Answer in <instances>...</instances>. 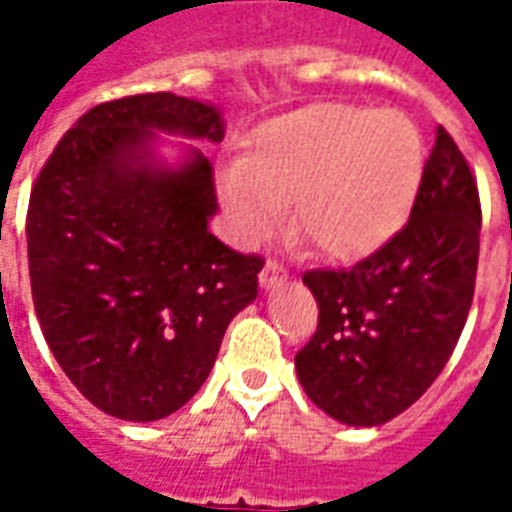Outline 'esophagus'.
Listing matches in <instances>:
<instances>
[{"label": "esophagus", "instance_id": "1", "mask_svg": "<svg viewBox=\"0 0 512 512\" xmlns=\"http://www.w3.org/2000/svg\"><path fill=\"white\" fill-rule=\"evenodd\" d=\"M282 279H285V266H282L279 260H268L266 266H263V271H260V285H263V288H274Z\"/></svg>", "mask_w": 512, "mask_h": 512}]
</instances>
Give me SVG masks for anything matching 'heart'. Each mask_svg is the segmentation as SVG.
I'll use <instances>...</instances> for the list:
<instances>
[{
	"label": "heart",
	"mask_w": 512,
	"mask_h": 512,
	"mask_svg": "<svg viewBox=\"0 0 512 512\" xmlns=\"http://www.w3.org/2000/svg\"><path fill=\"white\" fill-rule=\"evenodd\" d=\"M425 145L395 109L315 104L260 126L224 172V202L249 233H266L296 197V224L321 255L356 260L384 246L414 208Z\"/></svg>",
	"instance_id": "b5f03b06"
}]
</instances>
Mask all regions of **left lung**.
<instances>
[{"label": "left lung", "mask_w": 512, "mask_h": 512, "mask_svg": "<svg viewBox=\"0 0 512 512\" xmlns=\"http://www.w3.org/2000/svg\"><path fill=\"white\" fill-rule=\"evenodd\" d=\"M480 194L447 128L408 222L351 268H312L318 329L296 354L304 392L345 425H381L428 392L458 345L480 255Z\"/></svg>", "instance_id": "obj_1"}]
</instances>
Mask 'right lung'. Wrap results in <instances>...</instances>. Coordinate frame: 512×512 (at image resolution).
Here are the masks:
<instances>
[{
  "instance_id": "1",
  "label": "right lung",
  "mask_w": 512,
  "mask_h": 512,
  "mask_svg": "<svg viewBox=\"0 0 512 512\" xmlns=\"http://www.w3.org/2000/svg\"><path fill=\"white\" fill-rule=\"evenodd\" d=\"M157 131L222 142L213 104L172 93L93 106L29 194L27 252L40 329L93 406L153 422L197 395L227 323L257 296L260 255L208 233L219 200L202 153L156 164Z\"/></svg>"
}]
</instances>
